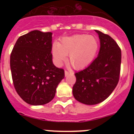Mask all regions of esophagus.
<instances>
[{"label": "esophagus", "mask_w": 134, "mask_h": 134, "mask_svg": "<svg viewBox=\"0 0 134 134\" xmlns=\"http://www.w3.org/2000/svg\"><path fill=\"white\" fill-rule=\"evenodd\" d=\"M71 73L72 72H68V71H67V70H65V72H64V74H65V76H67L68 74H71Z\"/></svg>", "instance_id": "1"}]
</instances>
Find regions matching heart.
Returning a JSON list of instances; mask_svg holds the SVG:
<instances>
[{"instance_id":"b5f03b06","label":"heart","mask_w":134,"mask_h":134,"mask_svg":"<svg viewBox=\"0 0 134 134\" xmlns=\"http://www.w3.org/2000/svg\"><path fill=\"white\" fill-rule=\"evenodd\" d=\"M99 49L95 37L85 34L64 37L60 43H54L52 54L55 64L61 66L68 55V62L76 70L83 69L93 61Z\"/></svg>"}]
</instances>
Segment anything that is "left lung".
<instances>
[{
    "label": "left lung",
    "mask_w": 134,
    "mask_h": 134,
    "mask_svg": "<svg viewBox=\"0 0 134 134\" xmlns=\"http://www.w3.org/2000/svg\"><path fill=\"white\" fill-rule=\"evenodd\" d=\"M100 40L97 58L85 69L75 73L72 93L76 100L85 105L100 103L112 93L119 82L121 52L109 35L95 30Z\"/></svg>",
    "instance_id": "obj_1"
}]
</instances>
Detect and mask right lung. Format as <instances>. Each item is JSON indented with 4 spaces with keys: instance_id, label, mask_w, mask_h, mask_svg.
<instances>
[{
    "instance_id": "1",
    "label": "right lung",
    "mask_w": 134,
    "mask_h": 134,
    "mask_svg": "<svg viewBox=\"0 0 134 134\" xmlns=\"http://www.w3.org/2000/svg\"><path fill=\"white\" fill-rule=\"evenodd\" d=\"M52 33L34 30L19 37L12 50V79L20 97L31 105L48 103L55 97L64 71L52 62Z\"/></svg>"
}]
</instances>
